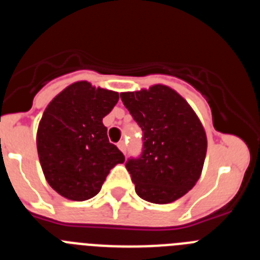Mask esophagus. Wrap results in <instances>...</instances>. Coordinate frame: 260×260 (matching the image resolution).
I'll use <instances>...</instances> for the list:
<instances>
[{
  "mask_svg": "<svg viewBox=\"0 0 260 260\" xmlns=\"http://www.w3.org/2000/svg\"><path fill=\"white\" fill-rule=\"evenodd\" d=\"M117 147H118L119 151H121V152L126 153V144H125V142H123V141L118 142V144H117Z\"/></svg>",
  "mask_w": 260,
  "mask_h": 260,
  "instance_id": "esophagus-1",
  "label": "esophagus"
}]
</instances>
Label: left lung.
<instances>
[{
  "label": "left lung",
  "instance_id": "8db88e82",
  "mask_svg": "<svg viewBox=\"0 0 260 260\" xmlns=\"http://www.w3.org/2000/svg\"><path fill=\"white\" fill-rule=\"evenodd\" d=\"M121 100L143 130V152L126 162L135 192L151 203L167 204L194 187L207 152L201 119L180 93L164 84L134 92Z\"/></svg>",
  "mask_w": 260,
  "mask_h": 260
}]
</instances>
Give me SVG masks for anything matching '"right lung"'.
Returning a JSON list of instances; mask_svg holds the SVG:
<instances>
[{
	"mask_svg": "<svg viewBox=\"0 0 260 260\" xmlns=\"http://www.w3.org/2000/svg\"><path fill=\"white\" fill-rule=\"evenodd\" d=\"M118 102V92L79 80L45 108L36 134L39 160L53 190L70 201L95 197L110 169L125 156L109 143L103 118Z\"/></svg>",
	"mask_w": 260,
	"mask_h": 260,
	"instance_id": "obj_1",
	"label": "right lung"
}]
</instances>
